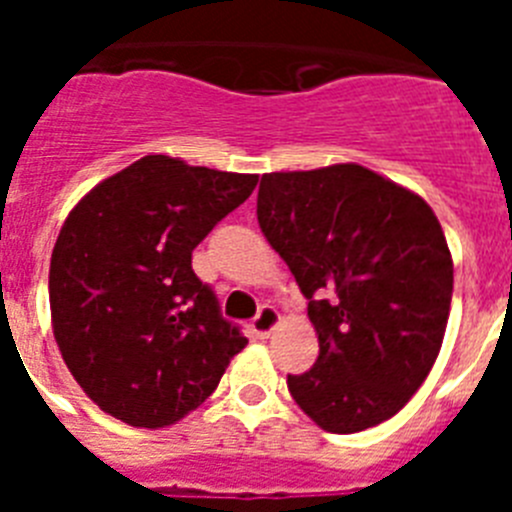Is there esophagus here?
<instances>
[{
    "label": "esophagus",
    "instance_id": "1",
    "mask_svg": "<svg viewBox=\"0 0 512 512\" xmlns=\"http://www.w3.org/2000/svg\"><path fill=\"white\" fill-rule=\"evenodd\" d=\"M279 323H282V315H279L277 310L271 305H264L259 310V315L253 318L251 323V330H253V336H259V338H269L274 330L279 328Z\"/></svg>",
    "mask_w": 512,
    "mask_h": 512
}]
</instances>
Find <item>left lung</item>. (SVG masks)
Returning <instances> with one entry per match:
<instances>
[{"instance_id":"8db88e82","label":"left lung","mask_w":512,"mask_h":512,"mask_svg":"<svg viewBox=\"0 0 512 512\" xmlns=\"http://www.w3.org/2000/svg\"><path fill=\"white\" fill-rule=\"evenodd\" d=\"M261 233L287 261L320 354L289 374L295 402L330 433L390 420L441 351L454 261L423 197L359 164L261 176Z\"/></svg>"}]
</instances>
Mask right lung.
<instances>
[{
  "instance_id": "obj_1",
  "label": "right lung",
  "mask_w": 512,
  "mask_h": 512,
  "mask_svg": "<svg viewBox=\"0 0 512 512\" xmlns=\"http://www.w3.org/2000/svg\"><path fill=\"white\" fill-rule=\"evenodd\" d=\"M259 176L143 156L69 212L51 256L61 356L104 413L164 428L200 408L248 343L192 269V251Z\"/></svg>"
}]
</instances>
